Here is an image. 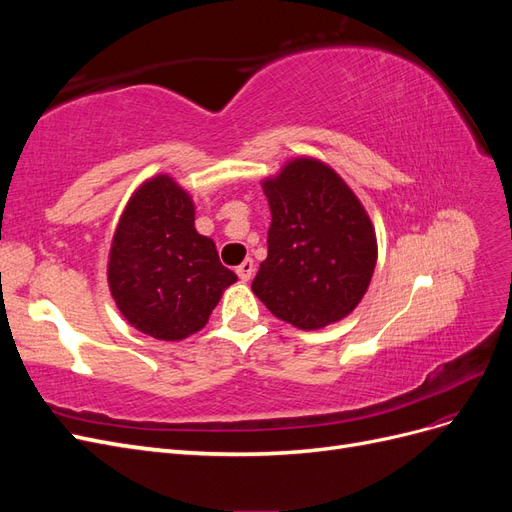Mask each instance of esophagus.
Wrapping results in <instances>:
<instances>
[{"label": "esophagus", "mask_w": 512, "mask_h": 512, "mask_svg": "<svg viewBox=\"0 0 512 512\" xmlns=\"http://www.w3.org/2000/svg\"><path fill=\"white\" fill-rule=\"evenodd\" d=\"M254 271H256V267H254V260H243L241 265L237 267V275H239V280L241 282H250L252 280V275H254Z\"/></svg>", "instance_id": "esophagus-1"}]
</instances>
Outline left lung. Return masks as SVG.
Returning <instances> with one entry per match:
<instances>
[{"mask_svg": "<svg viewBox=\"0 0 512 512\" xmlns=\"http://www.w3.org/2000/svg\"><path fill=\"white\" fill-rule=\"evenodd\" d=\"M269 254L252 282L269 312L303 331L344 320L378 260L376 230L350 185L316 158L288 160L262 181Z\"/></svg>", "mask_w": 512, "mask_h": 512, "instance_id": "obj_1", "label": "left lung"}]
</instances>
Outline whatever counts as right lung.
I'll return each mask as SVG.
<instances>
[{"instance_id": "add662e5", "label": "right lung", "mask_w": 512, "mask_h": 512, "mask_svg": "<svg viewBox=\"0 0 512 512\" xmlns=\"http://www.w3.org/2000/svg\"><path fill=\"white\" fill-rule=\"evenodd\" d=\"M194 200L170 175L141 183L123 209L108 252V288L134 329L181 342L207 324L237 282L215 243L194 228Z\"/></svg>"}]
</instances>
